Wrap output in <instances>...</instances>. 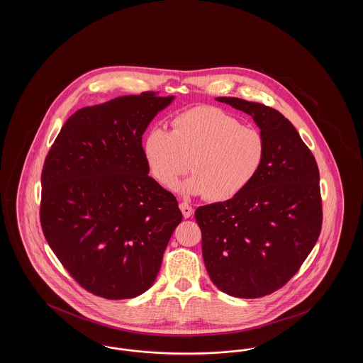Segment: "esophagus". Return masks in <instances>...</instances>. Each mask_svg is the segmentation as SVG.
Here are the masks:
<instances>
[{"instance_id":"34e87169","label":"esophagus","mask_w":363,"mask_h":363,"mask_svg":"<svg viewBox=\"0 0 363 363\" xmlns=\"http://www.w3.org/2000/svg\"><path fill=\"white\" fill-rule=\"evenodd\" d=\"M179 209H181L185 219H188L193 215V208L188 203H179Z\"/></svg>"}]
</instances>
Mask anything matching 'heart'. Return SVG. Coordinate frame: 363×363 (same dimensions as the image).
<instances>
[{
    "mask_svg": "<svg viewBox=\"0 0 363 363\" xmlns=\"http://www.w3.org/2000/svg\"><path fill=\"white\" fill-rule=\"evenodd\" d=\"M143 155L156 181L172 188L179 177L191 194L220 203L237 197L259 174L267 145L257 129L245 126L215 106H196L178 113L172 132L151 128L143 140Z\"/></svg>",
    "mask_w": 363,
    "mask_h": 363,
    "instance_id": "obj_1",
    "label": "heart"
}]
</instances>
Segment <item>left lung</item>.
Masks as SVG:
<instances>
[{"mask_svg": "<svg viewBox=\"0 0 363 363\" xmlns=\"http://www.w3.org/2000/svg\"><path fill=\"white\" fill-rule=\"evenodd\" d=\"M253 117L267 155L237 197L196 209L203 259L212 283L238 298L281 289L318 240L323 204L317 162L281 113L240 98H216Z\"/></svg>", "mask_w": 363, "mask_h": 363, "instance_id": "1", "label": "left lung"}]
</instances>
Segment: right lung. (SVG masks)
Instances as JSON below:
<instances>
[{
    "instance_id": "obj_1",
    "label": "right lung",
    "mask_w": 363,
    "mask_h": 363,
    "mask_svg": "<svg viewBox=\"0 0 363 363\" xmlns=\"http://www.w3.org/2000/svg\"><path fill=\"white\" fill-rule=\"evenodd\" d=\"M173 99L148 91L83 107L45 159L42 230L88 293L128 299L147 291L182 220L173 193L148 175L141 144L148 123Z\"/></svg>"
}]
</instances>
